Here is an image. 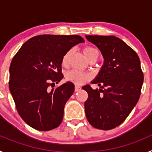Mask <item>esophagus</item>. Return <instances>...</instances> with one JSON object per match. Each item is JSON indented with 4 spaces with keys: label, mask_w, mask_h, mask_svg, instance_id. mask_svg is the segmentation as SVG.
Returning <instances> with one entry per match:
<instances>
[{
    "label": "esophagus",
    "mask_w": 152,
    "mask_h": 152,
    "mask_svg": "<svg viewBox=\"0 0 152 152\" xmlns=\"http://www.w3.org/2000/svg\"><path fill=\"white\" fill-rule=\"evenodd\" d=\"M80 89H81V88H80V86L75 85V92H77V91H80Z\"/></svg>",
    "instance_id": "esophagus-1"
}]
</instances>
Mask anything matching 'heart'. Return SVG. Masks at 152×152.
<instances>
[{
	"mask_svg": "<svg viewBox=\"0 0 152 152\" xmlns=\"http://www.w3.org/2000/svg\"><path fill=\"white\" fill-rule=\"evenodd\" d=\"M72 49H70V50H68L64 55V56L62 57V60H61V64H62V65L66 66L67 64H68L69 56L71 55V53H72ZM83 52H84V54L86 56V58L89 61L91 58H93L98 57L97 50L91 46H87L85 48H84ZM90 77H91V76H90L89 74L75 69L71 70V71H69V72H68L65 74V79L68 81L72 82L75 84H84V83L87 82L89 80Z\"/></svg>",
	"mask_w": 152,
	"mask_h": 152,
	"instance_id": "b5f03b06",
	"label": "heart"
}]
</instances>
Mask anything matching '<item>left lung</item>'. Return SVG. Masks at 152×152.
<instances>
[{
  "label": "left lung",
  "instance_id": "left-lung-1",
  "mask_svg": "<svg viewBox=\"0 0 152 152\" xmlns=\"http://www.w3.org/2000/svg\"><path fill=\"white\" fill-rule=\"evenodd\" d=\"M88 41L99 48L104 64L93 84L83 89L88 94L84 103L90 124L101 130L116 128L136 105L141 94L144 75L136 52L123 40L113 36H86Z\"/></svg>",
  "mask_w": 152,
  "mask_h": 152
}]
</instances>
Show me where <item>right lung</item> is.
<instances>
[{"label":"right lung","instance_id":"obj_1","mask_svg":"<svg viewBox=\"0 0 152 152\" xmlns=\"http://www.w3.org/2000/svg\"><path fill=\"white\" fill-rule=\"evenodd\" d=\"M80 36L41 35L26 41L10 66L9 88L19 115L32 128L49 131L62 122L64 105L75 91L63 78L61 60L72 47L84 42Z\"/></svg>","mask_w":152,"mask_h":152}]
</instances>
